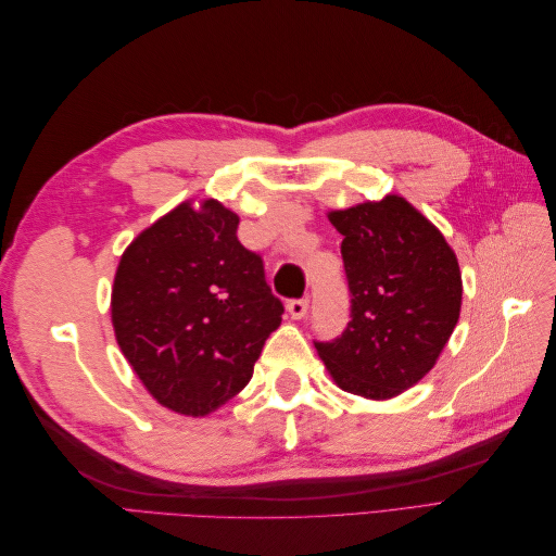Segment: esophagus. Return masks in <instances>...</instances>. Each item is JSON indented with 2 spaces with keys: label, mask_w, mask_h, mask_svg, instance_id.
Wrapping results in <instances>:
<instances>
[{
  "label": "esophagus",
  "mask_w": 556,
  "mask_h": 556,
  "mask_svg": "<svg viewBox=\"0 0 556 556\" xmlns=\"http://www.w3.org/2000/svg\"><path fill=\"white\" fill-rule=\"evenodd\" d=\"M288 311H290V315H292L294 319L306 317V313H308V299H306V296H304V299H292L290 304H288Z\"/></svg>",
  "instance_id": "esophagus-1"
}]
</instances>
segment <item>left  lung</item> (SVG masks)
Returning <instances> with one entry per match:
<instances>
[{"label":"left lung","mask_w":556,"mask_h":556,"mask_svg":"<svg viewBox=\"0 0 556 556\" xmlns=\"http://www.w3.org/2000/svg\"><path fill=\"white\" fill-rule=\"evenodd\" d=\"M341 231L350 323L317 355L341 390L384 401L422 380L457 327L462 274L454 250L399 194L329 213Z\"/></svg>","instance_id":"left-lung-1"}]
</instances>
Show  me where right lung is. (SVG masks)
Returning a JSON list of instances; mask_svg holds the SVG:
<instances>
[{"mask_svg":"<svg viewBox=\"0 0 556 556\" xmlns=\"http://www.w3.org/2000/svg\"><path fill=\"white\" fill-rule=\"evenodd\" d=\"M239 215L190 201L143 229L117 264L111 319L134 374L162 406L204 417L252 378L282 301L257 252L241 245Z\"/></svg>","mask_w":556,"mask_h":556,"instance_id":"add662e5","label":"right lung"}]
</instances>
